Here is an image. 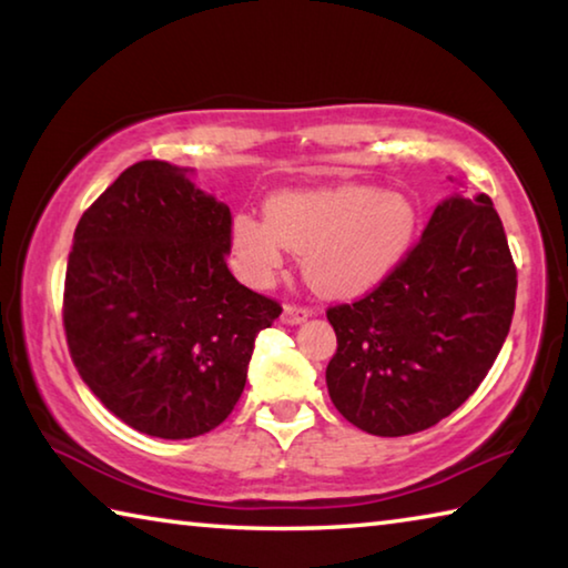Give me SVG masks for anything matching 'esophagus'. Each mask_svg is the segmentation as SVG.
I'll list each match as a JSON object with an SVG mask.
<instances>
[{
  "label": "esophagus",
  "instance_id": "1",
  "mask_svg": "<svg viewBox=\"0 0 568 568\" xmlns=\"http://www.w3.org/2000/svg\"><path fill=\"white\" fill-rule=\"evenodd\" d=\"M313 315V307H305V305H295V303H287L285 307H283V321L285 323H291V325H295V323H303V321H307Z\"/></svg>",
  "mask_w": 568,
  "mask_h": 568
}]
</instances>
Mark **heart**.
<instances>
[{
  "instance_id": "obj_1",
  "label": "heart",
  "mask_w": 568,
  "mask_h": 568,
  "mask_svg": "<svg viewBox=\"0 0 568 568\" xmlns=\"http://www.w3.org/2000/svg\"><path fill=\"white\" fill-rule=\"evenodd\" d=\"M267 220L237 215L233 257L253 285L271 283L285 247L303 255L307 283L323 295L351 297L371 291L406 255L418 213L400 192L338 185L273 197Z\"/></svg>"
}]
</instances>
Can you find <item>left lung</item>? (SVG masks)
I'll return each instance as SVG.
<instances>
[{
    "label": "left lung",
    "mask_w": 568,
    "mask_h": 568,
    "mask_svg": "<svg viewBox=\"0 0 568 568\" xmlns=\"http://www.w3.org/2000/svg\"><path fill=\"white\" fill-rule=\"evenodd\" d=\"M514 305L516 265L491 197L444 200L371 293L325 311L338 338L325 371L333 406L373 436L436 426L491 371Z\"/></svg>",
    "instance_id": "left-lung-1"
}]
</instances>
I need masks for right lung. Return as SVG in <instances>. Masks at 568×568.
Here are the masks:
<instances>
[{
    "instance_id": "right-lung-1",
    "label": "right lung",
    "mask_w": 568,
    "mask_h": 568,
    "mask_svg": "<svg viewBox=\"0 0 568 568\" xmlns=\"http://www.w3.org/2000/svg\"><path fill=\"white\" fill-rule=\"evenodd\" d=\"M233 215L185 170L134 162L84 210L64 275L72 363L120 420L158 438L217 428L255 335L283 313L227 271Z\"/></svg>"
}]
</instances>
